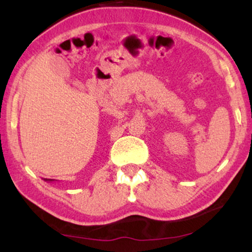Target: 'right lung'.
Masks as SVG:
<instances>
[{
    "label": "right lung",
    "instance_id": "1",
    "mask_svg": "<svg viewBox=\"0 0 252 252\" xmlns=\"http://www.w3.org/2000/svg\"><path fill=\"white\" fill-rule=\"evenodd\" d=\"M46 181H53L51 179H46Z\"/></svg>",
    "mask_w": 252,
    "mask_h": 252
}]
</instances>
